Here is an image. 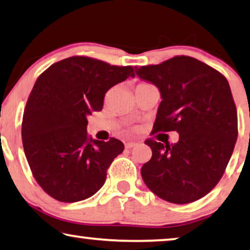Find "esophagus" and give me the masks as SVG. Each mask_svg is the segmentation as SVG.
<instances>
[{
  "instance_id": "esophagus-1",
  "label": "esophagus",
  "mask_w": 250,
  "mask_h": 250,
  "mask_svg": "<svg viewBox=\"0 0 250 250\" xmlns=\"http://www.w3.org/2000/svg\"><path fill=\"white\" fill-rule=\"evenodd\" d=\"M137 145V143H133V142H129V143H126L125 144V148L126 149H131L132 148V147H135Z\"/></svg>"
}]
</instances>
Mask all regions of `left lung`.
<instances>
[{"label":"left lung","instance_id":"left-lung-1","mask_svg":"<svg viewBox=\"0 0 250 250\" xmlns=\"http://www.w3.org/2000/svg\"><path fill=\"white\" fill-rule=\"evenodd\" d=\"M136 73L160 90L153 132L179 133L175 144L146 140L153 154L140 171L143 180L167 202H195L222 178L237 142V108L229 83L212 66L185 55L136 66Z\"/></svg>","mask_w":250,"mask_h":250}]
</instances>
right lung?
Segmentation results:
<instances>
[{"mask_svg":"<svg viewBox=\"0 0 250 250\" xmlns=\"http://www.w3.org/2000/svg\"><path fill=\"white\" fill-rule=\"evenodd\" d=\"M135 77L132 66L86 56L52 64L35 83L24 107L22 145L38 185L56 200L87 199L103 187L124 143L87 136V118L103 108L106 91Z\"/></svg>","mask_w":250,"mask_h":250,"instance_id":"right-lung-1","label":"right lung"}]
</instances>
